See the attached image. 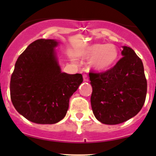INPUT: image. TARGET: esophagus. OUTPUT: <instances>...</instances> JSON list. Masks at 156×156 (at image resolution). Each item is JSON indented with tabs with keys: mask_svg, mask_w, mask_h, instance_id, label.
Here are the masks:
<instances>
[{
	"mask_svg": "<svg viewBox=\"0 0 156 156\" xmlns=\"http://www.w3.org/2000/svg\"><path fill=\"white\" fill-rule=\"evenodd\" d=\"M83 81L84 82H88L89 81V78H88V76L86 74L83 75Z\"/></svg>",
	"mask_w": 156,
	"mask_h": 156,
	"instance_id": "obj_1",
	"label": "esophagus"
}]
</instances>
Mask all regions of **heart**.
Instances as JSON below:
<instances>
[{"label": "heart", "mask_w": 156, "mask_h": 156, "mask_svg": "<svg viewBox=\"0 0 156 156\" xmlns=\"http://www.w3.org/2000/svg\"><path fill=\"white\" fill-rule=\"evenodd\" d=\"M80 55L83 59H90V66L98 72H105L118 61V51L112 44L93 43L81 50Z\"/></svg>", "instance_id": "heart-1"}]
</instances>
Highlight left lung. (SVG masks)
I'll list each match as a JSON object with an SVG mask.
<instances>
[{"label": "left lung", "mask_w": 156, "mask_h": 156, "mask_svg": "<svg viewBox=\"0 0 156 156\" xmlns=\"http://www.w3.org/2000/svg\"><path fill=\"white\" fill-rule=\"evenodd\" d=\"M122 48L123 57L113 68L102 73L89 74L93 113L105 125H118L135 117L146 98L143 63L132 48Z\"/></svg>", "instance_id": "left-lung-1"}]
</instances>
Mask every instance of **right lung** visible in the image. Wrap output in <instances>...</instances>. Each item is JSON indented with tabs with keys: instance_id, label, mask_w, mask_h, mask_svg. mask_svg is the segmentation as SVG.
I'll list each match as a JSON object with an SVG mask.
<instances>
[{
	"instance_id": "1",
	"label": "right lung",
	"mask_w": 156,
	"mask_h": 156,
	"mask_svg": "<svg viewBox=\"0 0 156 156\" xmlns=\"http://www.w3.org/2000/svg\"><path fill=\"white\" fill-rule=\"evenodd\" d=\"M55 39H38L17 59L10 92L16 111L28 121L52 125L65 118L69 98L83 82L81 74L61 71Z\"/></svg>"
}]
</instances>
